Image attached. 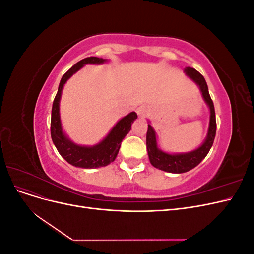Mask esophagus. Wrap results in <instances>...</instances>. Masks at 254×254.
Here are the masks:
<instances>
[{
    "instance_id": "34e87169",
    "label": "esophagus",
    "mask_w": 254,
    "mask_h": 254,
    "mask_svg": "<svg viewBox=\"0 0 254 254\" xmlns=\"http://www.w3.org/2000/svg\"><path fill=\"white\" fill-rule=\"evenodd\" d=\"M136 113L139 114L140 117H145V115L148 113V108H147V107H146V106H144V105H143V106H140L139 108L136 109Z\"/></svg>"
}]
</instances>
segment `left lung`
Masks as SVG:
<instances>
[{
    "mask_svg": "<svg viewBox=\"0 0 254 254\" xmlns=\"http://www.w3.org/2000/svg\"><path fill=\"white\" fill-rule=\"evenodd\" d=\"M184 71H186L189 77L193 79L198 84L199 88H200L204 101L210 108L211 114L209 132H207V136L204 143L194 151L188 153H179V155H170V153L163 152L158 148L156 132L149 124L147 134H146V146H147L148 157L151 165L155 166L156 168H159L161 171L174 174L189 172L191 168H194L200 163L207 153H209L215 139V134H216V118H215L214 104L210 96L209 89H207V84L204 77L193 67H186Z\"/></svg>",
    "mask_w": 254,
    "mask_h": 254,
    "instance_id": "obj_1",
    "label": "left lung"
}]
</instances>
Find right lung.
Masks as SVG:
<instances>
[{
	"label": "right lung",
	"mask_w": 254,
	"mask_h": 254,
	"mask_svg": "<svg viewBox=\"0 0 254 254\" xmlns=\"http://www.w3.org/2000/svg\"><path fill=\"white\" fill-rule=\"evenodd\" d=\"M106 61L98 57H87L77 64H74L68 70L60 80L57 94L53 102L52 107V118H51V136L53 143L55 144L60 156L63 157L67 163L76 167L82 168H96L103 167L110 164L118 156L121 147V143L126 134L131 129V124L136 120L137 115L135 112H130L125 118L117 123L109 134L105 139L95 146L87 147V146H79L71 142L63 132L59 115V101L61 97V91L66 80L71 76L87 64H103Z\"/></svg>",
	"instance_id": "right-lung-1"
}]
</instances>
